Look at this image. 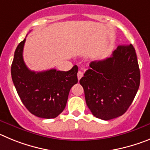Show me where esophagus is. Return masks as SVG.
Returning <instances> with one entry per match:
<instances>
[{"label": "esophagus", "instance_id": "obj_1", "mask_svg": "<svg viewBox=\"0 0 150 150\" xmlns=\"http://www.w3.org/2000/svg\"><path fill=\"white\" fill-rule=\"evenodd\" d=\"M82 77H83V72H81V71H78V81L80 80Z\"/></svg>", "mask_w": 150, "mask_h": 150}]
</instances>
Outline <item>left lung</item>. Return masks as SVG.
<instances>
[{
    "label": "left lung",
    "instance_id": "1",
    "mask_svg": "<svg viewBox=\"0 0 150 150\" xmlns=\"http://www.w3.org/2000/svg\"><path fill=\"white\" fill-rule=\"evenodd\" d=\"M141 74L132 44L119 45L110 57L90 63L80 83L93 115L103 120L122 116L138 90Z\"/></svg>",
    "mask_w": 150,
    "mask_h": 150
}]
</instances>
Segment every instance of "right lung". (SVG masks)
Returning a JSON list of instances; mask_svg holds the SVG:
<instances>
[{"label": "right lung", "instance_id": "obj_1", "mask_svg": "<svg viewBox=\"0 0 150 150\" xmlns=\"http://www.w3.org/2000/svg\"><path fill=\"white\" fill-rule=\"evenodd\" d=\"M26 39L15 51L11 67L13 83L21 102L32 114L40 118H55L67 105L70 89L78 83V67L67 72L52 69L36 72L23 59Z\"/></svg>", "mask_w": 150, "mask_h": 150}]
</instances>
